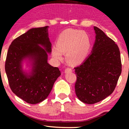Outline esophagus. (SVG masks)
Returning a JSON list of instances; mask_svg holds the SVG:
<instances>
[{
	"label": "esophagus",
	"mask_w": 129,
	"mask_h": 129,
	"mask_svg": "<svg viewBox=\"0 0 129 129\" xmlns=\"http://www.w3.org/2000/svg\"><path fill=\"white\" fill-rule=\"evenodd\" d=\"M72 69L71 68H66V69H65L64 72H65V73H67V72H72Z\"/></svg>",
	"instance_id": "esophagus-1"
}]
</instances>
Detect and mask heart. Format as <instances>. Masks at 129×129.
I'll use <instances>...</instances> for the list:
<instances>
[{"instance_id":"heart-1","label":"heart","mask_w":129,"mask_h":129,"mask_svg":"<svg viewBox=\"0 0 129 129\" xmlns=\"http://www.w3.org/2000/svg\"><path fill=\"white\" fill-rule=\"evenodd\" d=\"M90 46V39L85 31L66 29L58 36L57 45L52 47V54L56 60L61 61L66 53L68 62L77 64L85 59Z\"/></svg>"}]
</instances>
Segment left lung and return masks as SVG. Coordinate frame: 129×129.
I'll return each mask as SVG.
<instances>
[{"instance_id":"8db88e82","label":"left lung","mask_w":129,"mask_h":129,"mask_svg":"<svg viewBox=\"0 0 129 129\" xmlns=\"http://www.w3.org/2000/svg\"><path fill=\"white\" fill-rule=\"evenodd\" d=\"M96 40L92 52L76 67L75 92L86 104L99 102L113 92L121 73L120 53L112 39L94 26Z\"/></svg>"}]
</instances>
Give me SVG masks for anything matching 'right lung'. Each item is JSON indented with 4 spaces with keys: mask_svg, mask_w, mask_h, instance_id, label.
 Returning <instances> with one entry per match:
<instances>
[{
    "mask_svg": "<svg viewBox=\"0 0 129 129\" xmlns=\"http://www.w3.org/2000/svg\"><path fill=\"white\" fill-rule=\"evenodd\" d=\"M47 27L33 28L17 37L12 42L7 53L5 71L10 89L29 104H36L46 99L61 75L59 68L47 63V52L52 50ZM26 57H31L35 60L34 73L29 77L24 75L21 67L22 60Z\"/></svg>",
    "mask_w": 129,
    "mask_h": 129,
    "instance_id": "add662e5",
    "label": "right lung"
}]
</instances>
